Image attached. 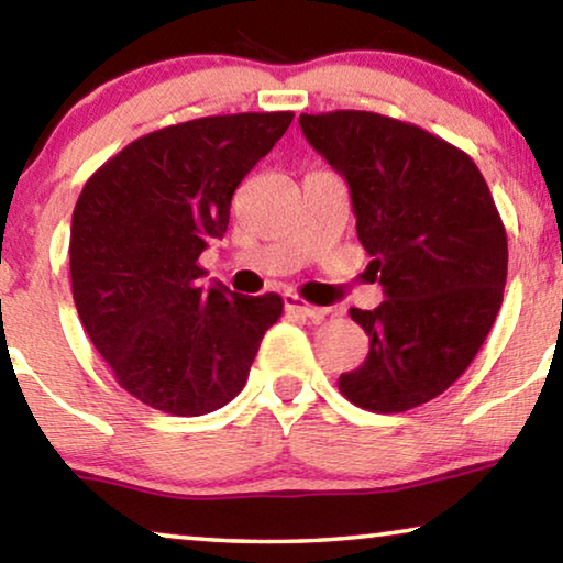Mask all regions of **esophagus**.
<instances>
[{
	"mask_svg": "<svg viewBox=\"0 0 563 563\" xmlns=\"http://www.w3.org/2000/svg\"><path fill=\"white\" fill-rule=\"evenodd\" d=\"M285 311L306 316V319H323V316L329 313V308L311 306V303H306V300L298 298V296H285Z\"/></svg>",
	"mask_w": 563,
	"mask_h": 563,
	"instance_id": "esophagus-1",
	"label": "esophagus"
}]
</instances>
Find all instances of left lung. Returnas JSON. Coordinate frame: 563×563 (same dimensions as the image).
Segmentation results:
<instances>
[{
    "label": "left lung",
    "mask_w": 563,
    "mask_h": 563,
    "mask_svg": "<svg viewBox=\"0 0 563 563\" xmlns=\"http://www.w3.org/2000/svg\"><path fill=\"white\" fill-rule=\"evenodd\" d=\"M306 140L342 173L385 288L375 311L350 316L369 354L339 390L372 413H402L456 383L503 306L508 234L464 150L423 126L375 112L300 114Z\"/></svg>",
    "instance_id": "8db88e82"
}]
</instances>
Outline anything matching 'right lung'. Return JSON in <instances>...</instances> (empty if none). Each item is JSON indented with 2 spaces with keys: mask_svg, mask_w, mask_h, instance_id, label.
I'll use <instances>...</instances> for the list:
<instances>
[{
  "mask_svg": "<svg viewBox=\"0 0 563 563\" xmlns=\"http://www.w3.org/2000/svg\"><path fill=\"white\" fill-rule=\"evenodd\" d=\"M290 122L292 112H242L170 124L86 180L70 221L74 303L117 383L145 406L173 416L227 406L280 319L278 292L203 288L199 257Z\"/></svg>",
  "mask_w": 563,
  "mask_h": 563,
  "instance_id": "add662e5",
  "label": "right lung"
}]
</instances>
